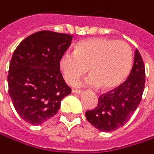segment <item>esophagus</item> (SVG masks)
Masks as SVG:
<instances>
[{"mask_svg":"<svg viewBox=\"0 0 154 154\" xmlns=\"http://www.w3.org/2000/svg\"><path fill=\"white\" fill-rule=\"evenodd\" d=\"M72 93H73V94H76V95H82L84 92H83V91H81V90H76V89H74V90H72Z\"/></svg>","mask_w":154,"mask_h":154,"instance_id":"34e87169","label":"esophagus"}]
</instances>
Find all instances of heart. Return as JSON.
Here are the masks:
<instances>
[{
	"label": "heart",
	"mask_w": 154,
	"mask_h": 154,
	"mask_svg": "<svg viewBox=\"0 0 154 154\" xmlns=\"http://www.w3.org/2000/svg\"><path fill=\"white\" fill-rule=\"evenodd\" d=\"M132 62V49L126 42L94 38L76 44L75 52H63L58 66L69 85H75L89 70L92 74L87 81L89 86L113 90L126 79Z\"/></svg>",
	"instance_id": "heart-1"
}]
</instances>
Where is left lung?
<instances>
[{
	"label": "left lung",
	"mask_w": 154,
	"mask_h": 154,
	"mask_svg": "<svg viewBox=\"0 0 154 154\" xmlns=\"http://www.w3.org/2000/svg\"><path fill=\"white\" fill-rule=\"evenodd\" d=\"M145 85V68L138 49L128 79L117 88L103 94L97 106L86 113L87 120L101 132H112L125 125L137 109Z\"/></svg>",
	"instance_id": "left-lung-1"
}]
</instances>
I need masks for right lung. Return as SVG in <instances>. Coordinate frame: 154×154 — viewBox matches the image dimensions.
Returning <instances> with one entry per match:
<instances>
[{
	"label": "right lung",
	"instance_id": "1",
	"mask_svg": "<svg viewBox=\"0 0 154 154\" xmlns=\"http://www.w3.org/2000/svg\"><path fill=\"white\" fill-rule=\"evenodd\" d=\"M71 40V35L41 30L24 38L13 52L9 95L18 115L32 125L56 116L61 100L71 93L58 66Z\"/></svg>",
	"mask_w": 154,
	"mask_h": 154
}]
</instances>
